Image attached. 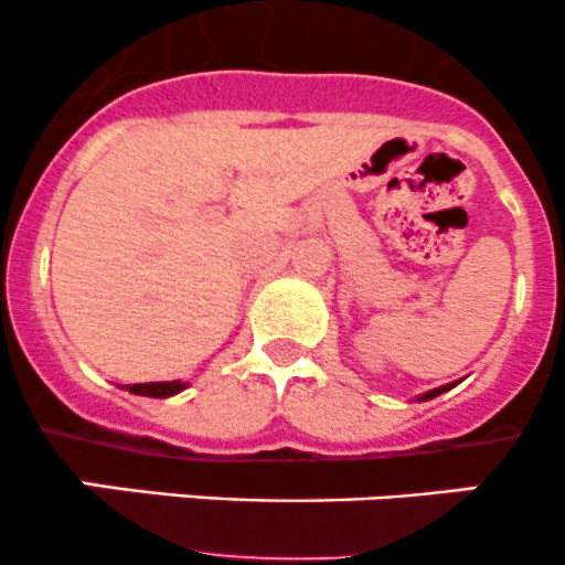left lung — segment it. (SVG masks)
I'll return each mask as SVG.
<instances>
[{"label": "left lung", "instance_id": "8db88e82", "mask_svg": "<svg viewBox=\"0 0 565 565\" xmlns=\"http://www.w3.org/2000/svg\"><path fill=\"white\" fill-rule=\"evenodd\" d=\"M448 388H454V385H443V388H435V391H429V393H426L424 398H435V396H440V393H446Z\"/></svg>", "mask_w": 565, "mask_h": 565}]
</instances>
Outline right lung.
I'll return each mask as SVG.
<instances>
[{"mask_svg":"<svg viewBox=\"0 0 565 565\" xmlns=\"http://www.w3.org/2000/svg\"><path fill=\"white\" fill-rule=\"evenodd\" d=\"M130 393H139V396H152V398H167V396H174V393H180L185 385L182 383H139V385H125Z\"/></svg>","mask_w":565,"mask_h":565,"instance_id":"1","label":"right lung"}]
</instances>
